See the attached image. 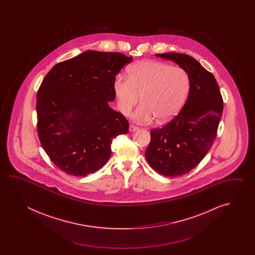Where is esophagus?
Wrapping results in <instances>:
<instances>
[{"label":"esophagus","instance_id":"34e87169","mask_svg":"<svg viewBox=\"0 0 255 255\" xmlns=\"http://www.w3.org/2000/svg\"><path fill=\"white\" fill-rule=\"evenodd\" d=\"M138 129V127H135L134 125H130L129 126V131L130 132H134L135 130Z\"/></svg>","mask_w":255,"mask_h":255}]
</instances>
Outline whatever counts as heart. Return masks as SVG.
<instances>
[{
	"label": "heart",
	"mask_w": 255,
	"mask_h": 255,
	"mask_svg": "<svg viewBox=\"0 0 255 255\" xmlns=\"http://www.w3.org/2000/svg\"><path fill=\"white\" fill-rule=\"evenodd\" d=\"M190 76L179 66L154 60H141L128 69V77L114 82L118 106L123 114L141 105L134 119L147 122L154 117L159 123L173 119L184 105L190 92Z\"/></svg>",
	"instance_id": "heart-1"
}]
</instances>
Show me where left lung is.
<instances>
[{"mask_svg":"<svg viewBox=\"0 0 255 255\" xmlns=\"http://www.w3.org/2000/svg\"><path fill=\"white\" fill-rule=\"evenodd\" d=\"M155 55L177 63L190 76L183 108L167 125L150 130L145 152L153 169L166 177H178L197 167L213 145L223 100L215 77L193 57L179 53Z\"/></svg>","mask_w":255,"mask_h":255,"instance_id":"obj_1","label":"left lung"}]
</instances>
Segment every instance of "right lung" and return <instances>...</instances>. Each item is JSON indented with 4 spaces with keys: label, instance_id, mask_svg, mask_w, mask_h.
I'll list each match as a JSON object with an SVG mask.
<instances>
[{
    "label": "right lung",
    "instance_id": "add662e5",
    "mask_svg": "<svg viewBox=\"0 0 255 255\" xmlns=\"http://www.w3.org/2000/svg\"><path fill=\"white\" fill-rule=\"evenodd\" d=\"M132 59L87 51L58 63L44 77L36 99L39 139L65 173L96 172L108 162L115 137L128 133V120L109 101L116 98V76Z\"/></svg>",
    "mask_w": 255,
    "mask_h": 255
}]
</instances>
